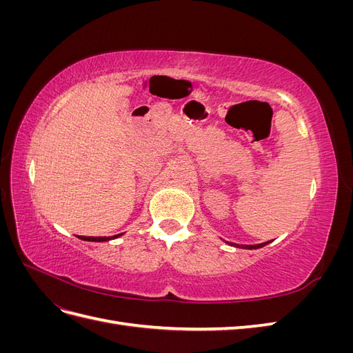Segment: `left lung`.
I'll return each mask as SVG.
<instances>
[{
  "mask_svg": "<svg viewBox=\"0 0 353 353\" xmlns=\"http://www.w3.org/2000/svg\"><path fill=\"white\" fill-rule=\"evenodd\" d=\"M268 243H270V241L262 243V244H241V245L234 244V245H237V248H241V249H259V248H263V245H266ZM231 245H232V243H231Z\"/></svg>",
  "mask_w": 353,
  "mask_h": 353,
  "instance_id": "left-lung-1",
  "label": "left lung"
}]
</instances>
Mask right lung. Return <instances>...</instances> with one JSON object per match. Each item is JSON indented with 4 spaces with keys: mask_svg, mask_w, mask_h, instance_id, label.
<instances>
[{
    "mask_svg": "<svg viewBox=\"0 0 353 353\" xmlns=\"http://www.w3.org/2000/svg\"><path fill=\"white\" fill-rule=\"evenodd\" d=\"M119 236H121V234H117V236H113V237H83V236H78V239L85 240V241H108V240H112V239H117Z\"/></svg>",
    "mask_w": 353,
    "mask_h": 353,
    "instance_id": "right-lung-1",
    "label": "right lung"
}]
</instances>
